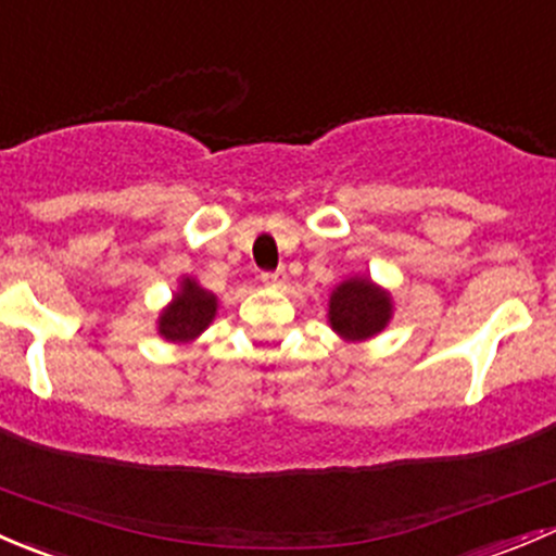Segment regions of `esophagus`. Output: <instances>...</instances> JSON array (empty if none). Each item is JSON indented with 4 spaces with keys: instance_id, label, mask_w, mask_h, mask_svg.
<instances>
[{
    "instance_id": "obj_1",
    "label": "esophagus",
    "mask_w": 556,
    "mask_h": 556,
    "mask_svg": "<svg viewBox=\"0 0 556 556\" xmlns=\"http://www.w3.org/2000/svg\"><path fill=\"white\" fill-rule=\"evenodd\" d=\"M285 279H288L285 268H279V271H271V274H261V282L266 285V288H282Z\"/></svg>"
}]
</instances>
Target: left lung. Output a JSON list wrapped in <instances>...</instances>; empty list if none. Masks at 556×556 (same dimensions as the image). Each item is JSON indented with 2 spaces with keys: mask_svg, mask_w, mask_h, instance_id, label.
Instances as JSON below:
<instances>
[{
  "mask_svg": "<svg viewBox=\"0 0 556 556\" xmlns=\"http://www.w3.org/2000/svg\"><path fill=\"white\" fill-rule=\"evenodd\" d=\"M395 304L392 293L374 282L366 274L346 277L330 290L328 299V325L339 339L361 344L374 339L390 325Z\"/></svg>",
  "mask_w": 556,
  "mask_h": 556,
  "instance_id": "1",
  "label": "left lung"
}]
</instances>
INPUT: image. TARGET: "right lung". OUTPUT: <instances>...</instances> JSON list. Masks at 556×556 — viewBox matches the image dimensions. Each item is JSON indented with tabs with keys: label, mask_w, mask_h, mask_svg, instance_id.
Instances as JSON below:
<instances>
[{
	"label": "right lung",
	"mask_w": 556,
	"mask_h": 556,
	"mask_svg": "<svg viewBox=\"0 0 556 556\" xmlns=\"http://www.w3.org/2000/svg\"><path fill=\"white\" fill-rule=\"evenodd\" d=\"M217 314V295L201 288L193 277H179L172 301L159 312L155 330L172 344H193Z\"/></svg>",
	"instance_id": "1"
}]
</instances>
